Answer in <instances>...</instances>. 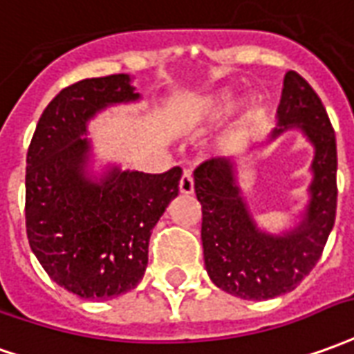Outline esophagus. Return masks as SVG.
I'll return each instance as SVG.
<instances>
[{
	"label": "esophagus",
	"mask_w": 354,
	"mask_h": 354,
	"mask_svg": "<svg viewBox=\"0 0 354 354\" xmlns=\"http://www.w3.org/2000/svg\"><path fill=\"white\" fill-rule=\"evenodd\" d=\"M180 194L182 195H192L194 194V178H192V174L189 172H184L182 174V178H180Z\"/></svg>",
	"instance_id": "1"
}]
</instances>
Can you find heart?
Wrapping results in <instances>:
<instances>
[{
  "label": "heart",
  "instance_id": "b5f03b06",
  "mask_svg": "<svg viewBox=\"0 0 354 354\" xmlns=\"http://www.w3.org/2000/svg\"><path fill=\"white\" fill-rule=\"evenodd\" d=\"M234 103V91L218 90L205 95L194 109L185 111L182 117L178 118L176 130L182 134H194L199 132L203 126L218 118L226 109Z\"/></svg>",
  "mask_w": 354,
  "mask_h": 354
}]
</instances>
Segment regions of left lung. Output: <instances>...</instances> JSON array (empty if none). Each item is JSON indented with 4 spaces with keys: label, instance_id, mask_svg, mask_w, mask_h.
I'll use <instances>...</instances> for the list:
<instances>
[{
    "label": "left lung",
    "instance_id": "obj_1",
    "mask_svg": "<svg viewBox=\"0 0 354 354\" xmlns=\"http://www.w3.org/2000/svg\"><path fill=\"white\" fill-rule=\"evenodd\" d=\"M289 130L305 136L315 147V157L310 162L313 182L306 187L308 203L297 222L281 234L257 224L239 185L237 159L205 160L194 172L195 195L203 211L207 274L216 288L247 301L278 297L297 288L318 263L335 222V132L320 97L295 71L283 78L276 128L264 142H251L247 151L261 149Z\"/></svg>",
    "mask_w": 354,
    "mask_h": 354
}]
</instances>
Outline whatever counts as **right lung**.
<instances>
[{"mask_svg": "<svg viewBox=\"0 0 354 354\" xmlns=\"http://www.w3.org/2000/svg\"><path fill=\"white\" fill-rule=\"evenodd\" d=\"M142 100L130 74L86 78L57 93L26 153V234L49 278L82 299L118 297L142 281L155 224L182 169L162 174L105 165L93 172L90 120Z\"/></svg>", "mask_w": 354, "mask_h": 354, "instance_id": "obj_1", "label": "right lung"}]
</instances>
